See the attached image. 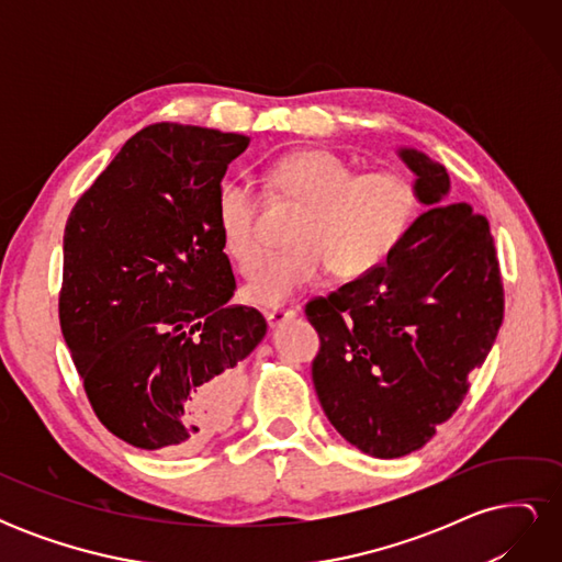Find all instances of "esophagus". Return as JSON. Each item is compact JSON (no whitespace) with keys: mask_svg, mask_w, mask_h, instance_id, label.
<instances>
[{"mask_svg":"<svg viewBox=\"0 0 562 562\" xmlns=\"http://www.w3.org/2000/svg\"><path fill=\"white\" fill-rule=\"evenodd\" d=\"M265 318L269 323V328H279L285 321L295 318V310H271V312H265Z\"/></svg>","mask_w":562,"mask_h":562,"instance_id":"obj_1","label":"esophagus"}]
</instances>
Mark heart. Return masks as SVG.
I'll return each mask as SVG.
<instances>
[{"label":"heart","instance_id":"heart-1","mask_svg":"<svg viewBox=\"0 0 562 562\" xmlns=\"http://www.w3.org/2000/svg\"><path fill=\"white\" fill-rule=\"evenodd\" d=\"M269 190L302 209L291 229L293 248L271 258L246 288L250 302L279 307L328 269L339 279H361L382 267L424 206L419 182L401 171L361 173L333 149L307 147L279 157L267 171ZM220 239L241 274L265 260L258 232V194L244 178H227L215 194Z\"/></svg>","mask_w":562,"mask_h":562}]
</instances>
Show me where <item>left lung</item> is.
I'll return each mask as SVG.
<instances>
[{"instance_id":"left-lung-1","label":"left lung","mask_w":562,"mask_h":562,"mask_svg":"<svg viewBox=\"0 0 562 562\" xmlns=\"http://www.w3.org/2000/svg\"><path fill=\"white\" fill-rule=\"evenodd\" d=\"M398 157L429 211L382 267L304 310L321 339L312 380L323 413L380 459L419 450L452 417L504 318L487 220L448 201L443 164L413 147Z\"/></svg>"}]
</instances>
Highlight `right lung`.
<instances>
[{
	"label": "right lung",
	"instance_id": "1",
	"mask_svg": "<svg viewBox=\"0 0 562 562\" xmlns=\"http://www.w3.org/2000/svg\"><path fill=\"white\" fill-rule=\"evenodd\" d=\"M250 138L151 124L67 217L60 330L93 413L140 450L182 454L232 419L267 333L234 295L215 194Z\"/></svg>",
	"mask_w": 562,
	"mask_h": 562
}]
</instances>
